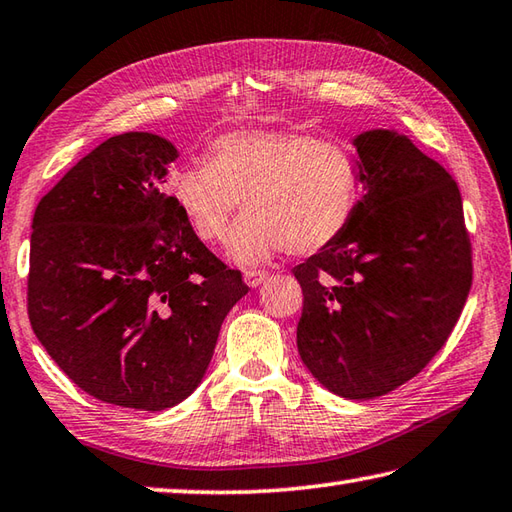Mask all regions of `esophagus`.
<instances>
[{
  "mask_svg": "<svg viewBox=\"0 0 512 512\" xmlns=\"http://www.w3.org/2000/svg\"><path fill=\"white\" fill-rule=\"evenodd\" d=\"M267 281V272H260V269H247L245 272V283L249 287H260Z\"/></svg>",
  "mask_w": 512,
  "mask_h": 512,
  "instance_id": "34e87169",
  "label": "esophagus"
}]
</instances>
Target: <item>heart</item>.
<instances>
[{
    "label": "heart",
    "mask_w": 512,
    "mask_h": 512,
    "mask_svg": "<svg viewBox=\"0 0 512 512\" xmlns=\"http://www.w3.org/2000/svg\"><path fill=\"white\" fill-rule=\"evenodd\" d=\"M167 194L202 243L227 238V256L258 265L287 247L310 256L339 243L363 200L352 147L292 129L231 131L209 144L207 160L169 173Z\"/></svg>",
    "instance_id": "heart-1"
}]
</instances>
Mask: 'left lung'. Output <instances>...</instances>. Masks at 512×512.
Here are the masks:
<instances>
[{"label":"left lung","mask_w":512,"mask_h":512,"mask_svg":"<svg viewBox=\"0 0 512 512\" xmlns=\"http://www.w3.org/2000/svg\"><path fill=\"white\" fill-rule=\"evenodd\" d=\"M365 196L339 243L294 267L296 345L345 399L397 390L432 361L464 310L472 247L457 182L397 131L354 140Z\"/></svg>","instance_id":"obj_1"}]
</instances>
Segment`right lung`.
<instances>
[{
    "instance_id": "obj_1",
    "label": "right lung",
    "mask_w": 512,
    "mask_h": 512,
    "mask_svg": "<svg viewBox=\"0 0 512 512\" xmlns=\"http://www.w3.org/2000/svg\"><path fill=\"white\" fill-rule=\"evenodd\" d=\"M173 144L113 136L40 200L26 305L31 327L86 394L165 410L196 390L247 285L165 194Z\"/></svg>"
}]
</instances>
